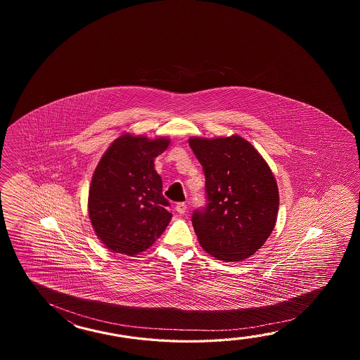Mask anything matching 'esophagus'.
Returning <instances> with one entry per match:
<instances>
[{
  "instance_id": "34e87169",
  "label": "esophagus",
  "mask_w": 360,
  "mask_h": 360,
  "mask_svg": "<svg viewBox=\"0 0 360 360\" xmlns=\"http://www.w3.org/2000/svg\"><path fill=\"white\" fill-rule=\"evenodd\" d=\"M186 203H184V202H180V203H177L176 207H175V210H176L179 214H185L186 212Z\"/></svg>"
}]
</instances>
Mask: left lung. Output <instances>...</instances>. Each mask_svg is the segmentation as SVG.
<instances>
[{
    "mask_svg": "<svg viewBox=\"0 0 360 360\" xmlns=\"http://www.w3.org/2000/svg\"><path fill=\"white\" fill-rule=\"evenodd\" d=\"M206 176L207 206L191 216L202 248L222 261H242L260 250L279 208L276 177L251 143L238 135L191 138Z\"/></svg>",
    "mask_w": 360,
    "mask_h": 360,
    "instance_id": "1",
    "label": "left lung"
}]
</instances>
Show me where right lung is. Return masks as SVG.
<instances>
[{
    "mask_svg": "<svg viewBox=\"0 0 360 360\" xmlns=\"http://www.w3.org/2000/svg\"><path fill=\"white\" fill-rule=\"evenodd\" d=\"M169 139L124 134L103 154L89 191V216L103 245L113 252L134 256L153 245L172 214L162 194L154 158Z\"/></svg>",
    "mask_w": 360,
    "mask_h": 360,
    "instance_id": "1",
    "label": "right lung"
}]
</instances>
